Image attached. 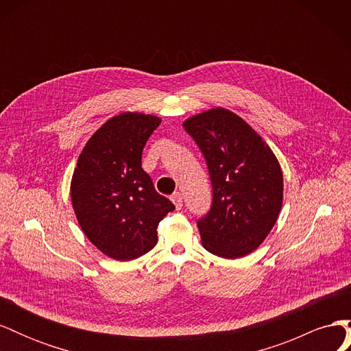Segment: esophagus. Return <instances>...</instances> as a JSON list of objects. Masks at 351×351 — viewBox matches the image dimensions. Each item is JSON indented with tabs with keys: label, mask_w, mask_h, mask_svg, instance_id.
Here are the masks:
<instances>
[{
	"label": "esophagus",
	"mask_w": 351,
	"mask_h": 351,
	"mask_svg": "<svg viewBox=\"0 0 351 351\" xmlns=\"http://www.w3.org/2000/svg\"><path fill=\"white\" fill-rule=\"evenodd\" d=\"M171 200H173V204L176 205L177 209H182V206H183V196H182V193H180V192L173 193L171 195Z\"/></svg>",
	"instance_id": "esophagus-1"
}]
</instances>
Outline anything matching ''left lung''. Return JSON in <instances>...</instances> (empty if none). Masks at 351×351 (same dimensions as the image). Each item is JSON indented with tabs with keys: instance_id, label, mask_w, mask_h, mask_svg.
I'll use <instances>...</instances> for the list:
<instances>
[{
	"instance_id": "obj_1",
	"label": "left lung",
	"mask_w": 351,
	"mask_h": 351,
	"mask_svg": "<svg viewBox=\"0 0 351 351\" xmlns=\"http://www.w3.org/2000/svg\"><path fill=\"white\" fill-rule=\"evenodd\" d=\"M206 159L212 205L197 219L202 246L221 258L246 256L267 239L282 205V173L262 137L239 115L209 110L183 123Z\"/></svg>"
}]
</instances>
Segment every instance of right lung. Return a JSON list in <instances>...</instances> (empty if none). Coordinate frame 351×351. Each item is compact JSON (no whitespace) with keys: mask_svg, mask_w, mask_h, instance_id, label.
Returning a JSON list of instances; mask_svg holds the SVG:
<instances>
[{"mask_svg":"<svg viewBox=\"0 0 351 351\" xmlns=\"http://www.w3.org/2000/svg\"><path fill=\"white\" fill-rule=\"evenodd\" d=\"M161 119L123 112L88 141L71 178V204L86 237L115 261L155 247L158 224L176 209L142 168V152Z\"/></svg>","mask_w":351,"mask_h":351,"instance_id":"right-lung-1","label":"right lung"}]
</instances>
